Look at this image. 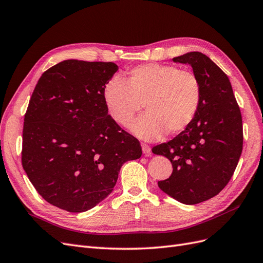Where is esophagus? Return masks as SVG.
I'll list each match as a JSON object with an SVG mask.
<instances>
[{"label":"esophagus","mask_w":263,"mask_h":263,"mask_svg":"<svg viewBox=\"0 0 263 263\" xmlns=\"http://www.w3.org/2000/svg\"><path fill=\"white\" fill-rule=\"evenodd\" d=\"M141 148H142V153H144L145 156L148 157V156L151 155V148L147 144H144V142H142Z\"/></svg>","instance_id":"1"}]
</instances>
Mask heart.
<instances>
[{
    "instance_id": "1",
    "label": "heart",
    "mask_w": 263,
    "mask_h": 263,
    "mask_svg": "<svg viewBox=\"0 0 263 263\" xmlns=\"http://www.w3.org/2000/svg\"><path fill=\"white\" fill-rule=\"evenodd\" d=\"M103 101L109 117L122 127L128 126L144 105L146 113L130 129L141 139L156 140L192 124L202 103V84L189 70L146 63L127 71L125 82L110 79L103 89Z\"/></svg>"
}]
</instances>
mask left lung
Segmentation results:
<instances>
[{
  "mask_svg": "<svg viewBox=\"0 0 263 263\" xmlns=\"http://www.w3.org/2000/svg\"><path fill=\"white\" fill-rule=\"evenodd\" d=\"M172 60L192 67L202 84V103L192 124L153 153L168 158L173 168L158 186L193 205L217 195L233 177L242 151V119L228 77L208 55L192 51Z\"/></svg>",
  "mask_w": 263,
  "mask_h": 263,
  "instance_id": "1",
  "label": "left lung"
}]
</instances>
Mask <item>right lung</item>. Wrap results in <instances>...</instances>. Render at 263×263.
Listing matches in <instances>:
<instances>
[{"instance_id": "1", "label": "right lung", "mask_w": 263, "mask_h": 263, "mask_svg": "<svg viewBox=\"0 0 263 263\" xmlns=\"http://www.w3.org/2000/svg\"><path fill=\"white\" fill-rule=\"evenodd\" d=\"M118 70L113 62L65 60L39 79L24 118L22 164L44 200L70 213L108 196L118 172L141 156L137 138L122 129L103 101Z\"/></svg>"}]
</instances>
